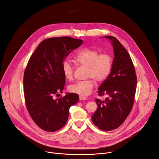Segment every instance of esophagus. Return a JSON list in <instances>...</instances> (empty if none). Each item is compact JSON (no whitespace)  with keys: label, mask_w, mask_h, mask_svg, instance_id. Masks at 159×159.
Here are the masks:
<instances>
[{"label":"esophagus","mask_w":159,"mask_h":159,"mask_svg":"<svg viewBox=\"0 0 159 159\" xmlns=\"http://www.w3.org/2000/svg\"><path fill=\"white\" fill-rule=\"evenodd\" d=\"M86 98H85V97L79 96V100L80 101H84V100H86Z\"/></svg>","instance_id":"obj_1"}]
</instances>
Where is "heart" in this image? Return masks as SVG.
<instances>
[{
  "label": "heart",
  "instance_id": "b5f03b06",
  "mask_svg": "<svg viewBox=\"0 0 159 159\" xmlns=\"http://www.w3.org/2000/svg\"><path fill=\"white\" fill-rule=\"evenodd\" d=\"M75 60L78 64L87 67L86 78H92L81 80L69 86V91L81 96H87L92 92L94 80L101 82L109 76L112 67V57L108 53H101L90 48H85L77 52ZM61 70L67 80H72L74 75V66L70 61L65 60L61 64ZM93 79L92 80V79Z\"/></svg>",
  "mask_w": 159,
  "mask_h": 159
}]
</instances>
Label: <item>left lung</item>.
<instances>
[{
    "label": "left lung",
    "mask_w": 159,
    "mask_h": 159,
    "mask_svg": "<svg viewBox=\"0 0 159 159\" xmlns=\"http://www.w3.org/2000/svg\"><path fill=\"white\" fill-rule=\"evenodd\" d=\"M113 46L114 58L111 72L99 88L98 95L107 97L95 99L98 110L92 120L99 129L109 131L118 128L132 110L137 78L133 61L127 51L114 36H105Z\"/></svg>",
    "instance_id": "1"
}]
</instances>
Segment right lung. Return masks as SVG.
<instances>
[{"label": "right lung", "mask_w": 159, "mask_h": 159, "mask_svg": "<svg viewBox=\"0 0 159 159\" xmlns=\"http://www.w3.org/2000/svg\"><path fill=\"white\" fill-rule=\"evenodd\" d=\"M82 43V39L70 37L46 39L27 64L23 78L26 107L33 121L47 132L63 127L70 108L79 101L77 93H66L57 99L53 97L64 88L66 78L61 70L64 59Z\"/></svg>", "instance_id": "right-lung-1"}]
</instances>
